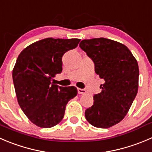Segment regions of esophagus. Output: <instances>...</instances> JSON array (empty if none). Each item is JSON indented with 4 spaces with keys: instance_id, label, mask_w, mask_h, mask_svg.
<instances>
[{
    "instance_id": "34e87169",
    "label": "esophagus",
    "mask_w": 152,
    "mask_h": 152,
    "mask_svg": "<svg viewBox=\"0 0 152 152\" xmlns=\"http://www.w3.org/2000/svg\"><path fill=\"white\" fill-rule=\"evenodd\" d=\"M77 92H78V94H81V95H83V94L86 93V90H85L84 89H80V88H78L77 89Z\"/></svg>"
}]
</instances>
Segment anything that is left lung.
<instances>
[{
    "label": "left lung",
    "instance_id": "left-lung-1",
    "mask_svg": "<svg viewBox=\"0 0 152 152\" xmlns=\"http://www.w3.org/2000/svg\"><path fill=\"white\" fill-rule=\"evenodd\" d=\"M79 46L93 61L95 73L104 80L85 117L96 128H110L123 119L137 95L138 63L125 45L113 40L84 39Z\"/></svg>",
    "mask_w": 152,
    "mask_h": 152
}]
</instances>
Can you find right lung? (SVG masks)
I'll list each match as a JSON object with an SVG mask.
<instances>
[{
  "label": "right lung",
  "mask_w": 152,
  "mask_h": 152,
  "mask_svg": "<svg viewBox=\"0 0 152 152\" xmlns=\"http://www.w3.org/2000/svg\"><path fill=\"white\" fill-rule=\"evenodd\" d=\"M80 41L44 39L27 46L17 58L12 70L17 100L30 121L40 128H51L61 122L66 104L77 95L76 87L60 86L52 79L62 72L63 54Z\"/></svg>",
  "instance_id": "right-lung-1"
}]
</instances>
